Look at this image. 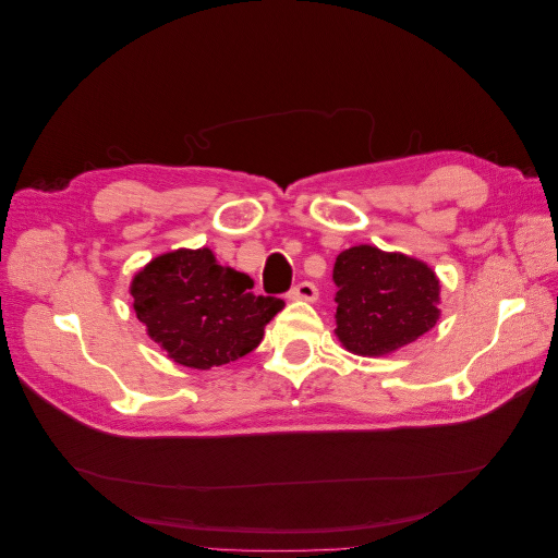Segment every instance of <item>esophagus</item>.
I'll list each match as a JSON object with an SVG mask.
<instances>
[{
  "label": "esophagus",
  "instance_id": "1",
  "mask_svg": "<svg viewBox=\"0 0 558 558\" xmlns=\"http://www.w3.org/2000/svg\"><path fill=\"white\" fill-rule=\"evenodd\" d=\"M289 298L293 300H305V302H316L318 298V289L312 283V281H300L298 286H293Z\"/></svg>",
  "mask_w": 558,
  "mask_h": 558
}]
</instances>
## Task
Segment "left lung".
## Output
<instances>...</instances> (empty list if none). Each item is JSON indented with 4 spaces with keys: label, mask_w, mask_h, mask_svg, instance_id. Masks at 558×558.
Returning a JSON list of instances; mask_svg holds the SVG:
<instances>
[{
    "label": "left lung",
    "mask_w": 558,
    "mask_h": 558,
    "mask_svg": "<svg viewBox=\"0 0 558 558\" xmlns=\"http://www.w3.org/2000/svg\"><path fill=\"white\" fill-rule=\"evenodd\" d=\"M337 328L359 356H388L428 332L440 318V279L424 263L361 244L335 260Z\"/></svg>",
    "instance_id": "obj_1"
}]
</instances>
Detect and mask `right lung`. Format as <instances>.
Returning <instances> with one entry per match:
<instances>
[{
    "instance_id": "obj_1",
    "label": "right lung",
    "mask_w": 558,
    "mask_h": 558,
    "mask_svg": "<svg viewBox=\"0 0 558 558\" xmlns=\"http://www.w3.org/2000/svg\"><path fill=\"white\" fill-rule=\"evenodd\" d=\"M253 279L216 260L211 248H177L130 283L132 307L174 363L209 369L246 356L283 300L256 295Z\"/></svg>"
}]
</instances>
